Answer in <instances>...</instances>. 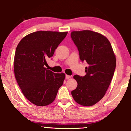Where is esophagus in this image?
I'll list each match as a JSON object with an SVG mask.
<instances>
[{"label": "esophagus", "instance_id": "34e87169", "mask_svg": "<svg viewBox=\"0 0 131 131\" xmlns=\"http://www.w3.org/2000/svg\"><path fill=\"white\" fill-rule=\"evenodd\" d=\"M71 76H69V75H66V79H70Z\"/></svg>", "mask_w": 131, "mask_h": 131}]
</instances>
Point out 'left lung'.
I'll use <instances>...</instances> for the list:
<instances>
[{
    "instance_id": "1",
    "label": "left lung",
    "mask_w": 131,
    "mask_h": 131,
    "mask_svg": "<svg viewBox=\"0 0 131 131\" xmlns=\"http://www.w3.org/2000/svg\"><path fill=\"white\" fill-rule=\"evenodd\" d=\"M71 37L79 51L80 58L88 64L86 75H74L77 88L72 91L79 105L91 106L105 96L114 75L116 55L107 37L92 30L73 31Z\"/></svg>"
}]
</instances>
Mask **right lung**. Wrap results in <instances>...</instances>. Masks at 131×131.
Listing matches in <instances>:
<instances>
[{
    "label": "right lung",
    "instance_id": "1",
    "mask_svg": "<svg viewBox=\"0 0 131 131\" xmlns=\"http://www.w3.org/2000/svg\"><path fill=\"white\" fill-rule=\"evenodd\" d=\"M67 34L37 31L24 37L18 44L14 59L15 77L23 95L35 105L52 103L62 85L65 74L55 73L44 65Z\"/></svg>",
    "mask_w": 131,
    "mask_h": 131
}]
</instances>
